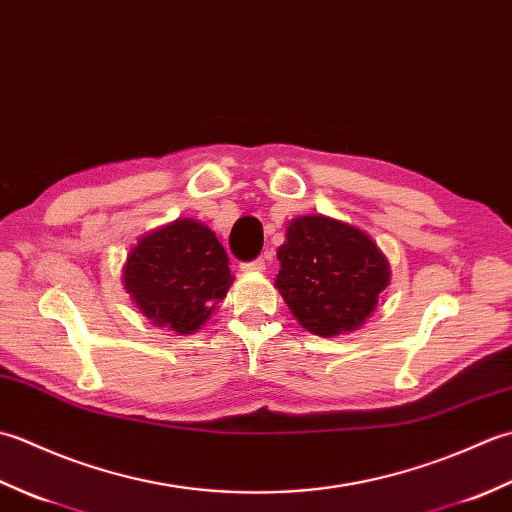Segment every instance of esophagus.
<instances>
[{"label": "esophagus", "mask_w": 512, "mask_h": 512, "mask_svg": "<svg viewBox=\"0 0 512 512\" xmlns=\"http://www.w3.org/2000/svg\"><path fill=\"white\" fill-rule=\"evenodd\" d=\"M270 257H273V250H266V253L259 257V259H255V262L242 264V270H244V273H264L266 264L270 262Z\"/></svg>", "instance_id": "34e87169"}]
</instances>
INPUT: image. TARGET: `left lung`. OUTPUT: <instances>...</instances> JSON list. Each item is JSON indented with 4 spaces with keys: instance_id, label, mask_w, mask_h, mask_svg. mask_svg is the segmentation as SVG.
<instances>
[{
    "instance_id": "8db88e82",
    "label": "left lung",
    "mask_w": 512,
    "mask_h": 512,
    "mask_svg": "<svg viewBox=\"0 0 512 512\" xmlns=\"http://www.w3.org/2000/svg\"><path fill=\"white\" fill-rule=\"evenodd\" d=\"M275 286L299 325L332 339L365 325L391 281L383 250L361 228L328 215L288 222Z\"/></svg>"
}]
</instances>
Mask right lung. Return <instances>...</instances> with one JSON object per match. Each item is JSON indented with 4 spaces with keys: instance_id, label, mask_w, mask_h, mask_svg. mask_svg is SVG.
Returning <instances> with one entry per match:
<instances>
[{
    "instance_id": "obj_1",
    "label": "right lung",
    "mask_w": 512,
    "mask_h": 512,
    "mask_svg": "<svg viewBox=\"0 0 512 512\" xmlns=\"http://www.w3.org/2000/svg\"><path fill=\"white\" fill-rule=\"evenodd\" d=\"M121 279L143 317L180 336L198 332L235 281L224 246L191 217L140 235Z\"/></svg>"
}]
</instances>
